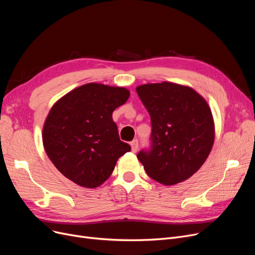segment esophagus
<instances>
[{
    "instance_id": "1",
    "label": "esophagus",
    "mask_w": 255,
    "mask_h": 255,
    "mask_svg": "<svg viewBox=\"0 0 255 255\" xmlns=\"http://www.w3.org/2000/svg\"><path fill=\"white\" fill-rule=\"evenodd\" d=\"M130 145H131V151L133 153H136L137 152V149H138V141L136 139H133L131 142H130Z\"/></svg>"
}]
</instances>
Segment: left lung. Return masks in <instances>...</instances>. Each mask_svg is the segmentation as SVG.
Masks as SVG:
<instances>
[{"label":"left lung","instance_id":"obj_1","mask_svg":"<svg viewBox=\"0 0 255 255\" xmlns=\"http://www.w3.org/2000/svg\"><path fill=\"white\" fill-rule=\"evenodd\" d=\"M151 116L152 146L137 159L156 182L171 186L202 167L215 139V124L206 99L190 87L162 82L136 88Z\"/></svg>","mask_w":255,"mask_h":255}]
</instances>
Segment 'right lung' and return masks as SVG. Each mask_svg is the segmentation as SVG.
<instances>
[{
  "label": "right lung",
  "mask_w": 255,
  "mask_h": 255,
  "mask_svg": "<svg viewBox=\"0 0 255 255\" xmlns=\"http://www.w3.org/2000/svg\"><path fill=\"white\" fill-rule=\"evenodd\" d=\"M123 87L90 83L52 105L42 130L44 150L57 169L78 186L96 188L131 150L119 137L113 113L129 98Z\"/></svg>",
  "instance_id": "1"
}]
</instances>
